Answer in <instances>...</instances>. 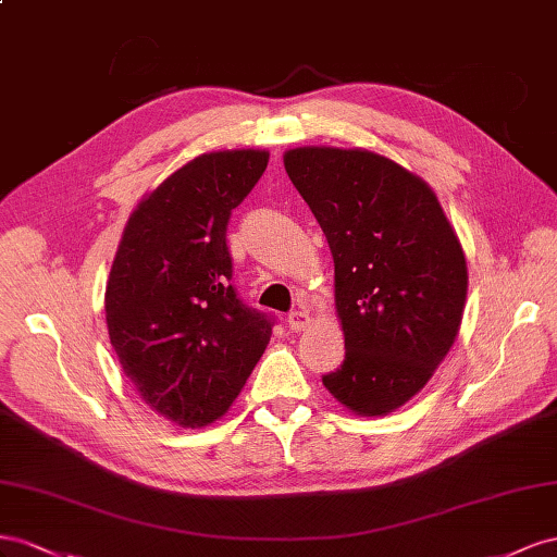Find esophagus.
<instances>
[{
    "label": "esophagus",
    "mask_w": 557,
    "mask_h": 557,
    "mask_svg": "<svg viewBox=\"0 0 557 557\" xmlns=\"http://www.w3.org/2000/svg\"><path fill=\"white\" fill-rule=\"evenodd\" d=\"M287 324L292 331H304L310 324V317L306 310H292L287 314Z\"/></svg>",
    "instance_id": "34e87169"
}]
</instances>
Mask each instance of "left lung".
<instances>
[{
    "mask_svg": "<svg viewBox=\"0 0 557 557\" xmlns=\"http://www.w3.org/2000/svg\"><path fill=\"white\" fill-rule=\"evenodd\" d=\"M289 180L326 235L345 333L324 387L359 416H387L448 355L467 300V261L420 177L361 149L284 153Z\"/></svg>",
    "mask_w": 557,
    "mask_h": 557,
    "instance_id": "obj_1",
    "label": "left lung"
}]
</instances>
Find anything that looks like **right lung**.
<instances>
[{
	"instance_id": "obj_1",
	"label": "right lung",
	"mask_w": 557,
	"mask_h": 557,
	"mask_svg": "<svg viewBox=\"0 0 557 557\" xmlns=\"http://www.w3.org/2000/svg\"><path fill=\"white\" fill-rule=\"evenodd\" d=\"M265 165L253 149L194 158L139 202L111 265L104 312L123 373L182 426L224 416L275 326L237 296L226 245Z\"/></svg>"
}]
</instances>
